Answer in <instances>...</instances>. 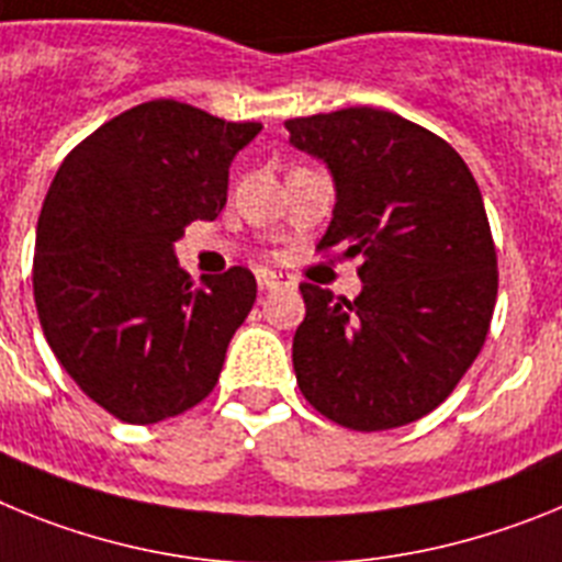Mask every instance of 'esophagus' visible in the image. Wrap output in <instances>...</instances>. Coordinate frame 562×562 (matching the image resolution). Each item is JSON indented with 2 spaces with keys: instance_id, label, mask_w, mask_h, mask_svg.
<instances>
[{
  "instance_id": "34e87169",
  "label": "esophagus",
  "mask_w": 562,
  "mask_h": 562,
  "mask_svg": "<svg viewBox=\"0 0 562 562\" xmlns=\"http://www.w3.org/2000/svg\"><path fill=\"white\" fill-rule=\"evenodd\" d=\"M257 285H260V291H280L282 285H288V280L282 274H277V271L260 268L257 271Z\"/></svg>"
}]
</instances>
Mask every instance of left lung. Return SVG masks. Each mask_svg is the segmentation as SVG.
Segmentation results:
<instances>
[{
  "label": "left lung",
  "instance_id": "8db88e82",
  "mask_svg": "<svg viewBox=\"0 0 562 562\" xmlns=\"http://www.w3.org/2000/svg\"><path fill=\"white\" fill-rule=\"evenodd\" d=\"M336 187L319 251L362 257L356 300L302 282L294 334L302 396L359 432L427 416L490 334L497 257L470 166L438 135L375 106L285 121Z\"/></svg>",
  "mask_w": 562,
  "mask_h": 562
}]
</instances>
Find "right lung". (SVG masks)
Here are the masks:
<instances>
[{
  "label": "right lung",
  "mask_w": 562,
  "mask_h": 562,
  "mask_svg": "<svg viewBox=\"0 0 562 562\" xmlns=\"http://www.w3.org/2000/svg\"><path fill=\"white\" fill-rule=\"evenodd\" d=\"M262 124L172 99L121 112L61 160L38 214L33 296L72 382L126 424H158L217 384L257 280L194 285L175 243L226 206L228 166Z\"/></svg>",
  "instance_id": "1"
}]
</instances>
